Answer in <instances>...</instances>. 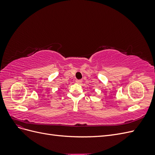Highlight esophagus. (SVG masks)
<instances>
[{
	"mask_svg": "<svg viewBox=\"0 0 155 155\" xmlns=\"http://www.w3.org/2000/svg\"><path fill=\"white\" fill-rule=\"evenodd\" d=\"M82 80L81 79H77V80L76 81V82L77 83H78V84H80V83H82Z\"/></svg>",
	"mask_w": 155,
	"mask_h": 155,
	"instance_id": "1",
	"label": "esophagus"
}]
</instances>
